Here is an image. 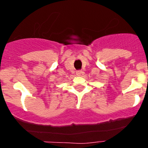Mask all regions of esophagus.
Here are the masks:
<instances>
[{
	"label": "esophagus",
	"instance_id": "esophagus-1",
	"mask_svg": "<svg viewBox=\"0 0 148 148\" xmlns=\"http://www.w3.org/2000/svg\"><path fill=\"white\" fill-rule=\"evenodd\" d=\"M84 72H83V71H81V70H78V71H76V75L77 76H81V74H84Z\"/></svg>",
	"mask_w": 148,
	"mask_h": 148
}]
</instances>
